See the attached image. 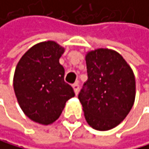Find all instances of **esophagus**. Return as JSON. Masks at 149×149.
I'll return each mask as SVG.
<instances>
[{
	"instance_id": "34e87169",
	"label": "esophagus",
	"mask_w": 149,
	"mask_h": 149,
	"mask_svg": "<svg viewBox=\"0 0 149 149\" xmlns=\"http://www.w3.org/2000/svg\"><path fill=\"white\" fill-rule=\"evenodd\" d=\"M72 87H73V89H74V92H75V93H76V95H78L79 91H80V85H79V83H78V82L73 83Z\"/></svg>"
}]
</instances>
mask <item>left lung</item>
Segmentation results:
<instances>
[{
    "instance_id": "left-lung-1",
    "label": "left lung",
    "mask_w": 149,
    "mask_h": 149,
    "mask_svg": "<svg viewBox=\"0 0 149 149\" xmlns=\"http://www.w3.org/2000/svg\"><path fill=\"white\" fill-rule=\"evenodd\" d=\"M88 80L79 93L85 120L97 131L119 125L132 109L135 98V79L119 53L97 49L85 57Z\"/></svg>"
}]
</instances>
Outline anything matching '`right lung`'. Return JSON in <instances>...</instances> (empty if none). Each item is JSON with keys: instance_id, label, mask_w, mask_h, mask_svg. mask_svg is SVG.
<instances>
[{"instance_id": "add662e5", "label": "right lung", "mask_w": 149, "mask_h": 149, "mask_svg": "<svg viewBox=\"0 0 149 149\" xmlns=\"http://www.w3.org/2000/svg\"><path fill=\"white\" fill-rule=\"evenodd\" d=\"M64 48L48 40L34 45L15 68L14 90L18 104L30 120L48 125L56 121L75 95L65 81V69L59 63Z\"/></svg>"}]
</instances>
